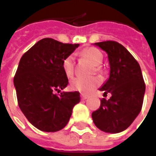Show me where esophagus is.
I'll list each match as a JSON object with an SVG mask.
<instances>
[{
    "label": "esophagus",
    "instance_id": "34e87169",
    "mask_svg": "<svg viewBox=\"0 0 156 156\" xmlns=\"http://www.w3.org/2000/svg\"><path fill=\"white\" fill-rule=\"evenodd\" d=\"M81 99H82V100L87 99V96H86V95H83V94H82V95H81Z\"/></svg>",
    "mask_w": 156,
    "mask_h": 156
}]
</instances>
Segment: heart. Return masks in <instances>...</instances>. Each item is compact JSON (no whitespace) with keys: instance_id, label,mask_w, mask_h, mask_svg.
Returning a JSON list of instances; mask_svg holds the SVG:
<instances>
[{"instance_id":"heart-1","label":"heart","mask_w":156,"mask_h":156,"mask_svg":"<svg viewBox=\"0 0 156 156\" xmlns=\"http://www.w3.org/2000/svg\"><path fill=\"white\" fill-rule=\"evenodd\" d=\"M83 58L87 59L93 65V71L99 73L101 70L100 65L103 60V55L99 50L95 47H89L81 52ZM62 68L67 77L70 78L74 73V63L72 55H68L62 62ZM101 83V80L97 77H91L88 78H75L70 82V87L73 91H78L83 94H89L93 91Z\"/></svg>"}]
</instances>
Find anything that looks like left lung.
Wrapping results in <instances>:
<instances>
[{
	"label": "left lung",
	"instance_id": "obj_1",
	"mask_svg": "<svg viewBox=\"0 0 156 156\" xmlns=\"http://www.w3.org/2000/svg\"><path fill=\"white\" fill-rule=\"evenodd\" d=\"M95 45L108 54L110 78L100 91L110 93L111 97L102 98L91 117L99 129L118 133L127 129L141 112L146 85L138 62L123 45L115 41Z\"/></svg>",
	"mask_w": 156,
	"mask_h": 156
}]
</instances>
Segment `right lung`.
<instances>
[{
    "label": "right lung",
    "instance_id": "right-lung-1",
    "mask_svg": "<svg viewBox=\"0 0 156 156\" xmlns=\"http://www.w3.org/2000/svg\"><path fill=\"white\" fill-rule=\"evenodd\" d=\"M78 46L43 38L20 59L14 78L18 104L27 119L39 130H61L69 120L73 106L80 101L78 91L55 93L69 83L63 60Z\"/></svg>",
    "mask_w": 156,
    "mask_h": 156
}]
</instances>
